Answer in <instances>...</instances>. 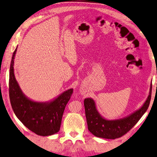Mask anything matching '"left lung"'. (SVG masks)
I'll use <instances>...</instances> for the list:
<instances>
[{"label": "left lung", "instance_id": "obj_1", "mask_svg": "<svg viewBox=\"0 0 157 157\" xmlns=\"http://www.w3.org/2000/svg\"><path fill=\"white\" fill-rule=\"evenodd\" d=\"M152 84L149 95L142 106L129 116L122 119L108 120L99 113L95 101L92 98L84 100L85 116L88 129L93 135L105 139H116L127 133L141 119L148 108L151 99Z\"/></svg>", "mask_w": 157, "mask_h": 157}]
</instances>
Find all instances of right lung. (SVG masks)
Here are the masks:
<instances>
[{
  "mask_svg": "<svg viewBox=\"0 0 157 157\" xmlns=\"http://www.w3.org/2000/svg\"><path fill=\"white\" fill-rule=\"evenodd\" d=\"M17 48L13 54L9 70V98L13 110L17 119L33 132L41 136L53 135L59 131L63 111L73 89L63 91L49 101H35L25 96L14 75Z\"/></svg>",
  "mask_w": 157,
  "mask_h": 157,
  "instance_id": "1",
  "label": "right lung"
}]
</instances>
